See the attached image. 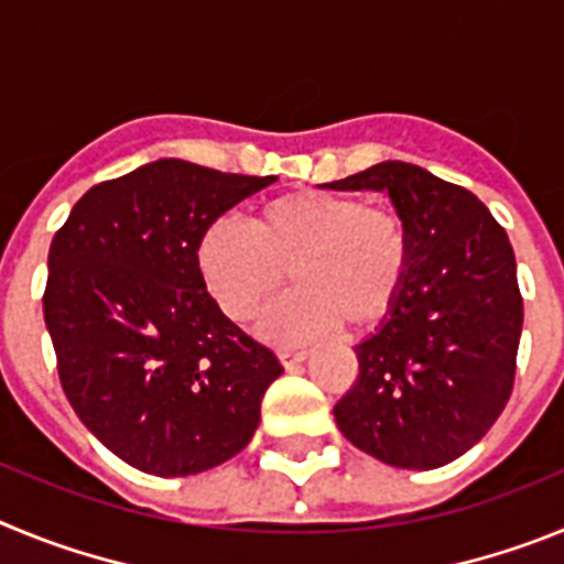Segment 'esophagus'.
I'll list each match as a JSON object with an SVG mask.
<instances>
[{
  "mask_svg": "<svg viewBox=\"0 0 564 564\" xmlns=\"http://www.w3.org/2000/svg\"><path fill=\"white\" fill-rule=\"evenodd\" d=\"M276 356H279V361L285 364L288 370H291V367H296V364L305 361L307 350L305 347H296V350H293V347H282V350H276Z\"/></svg>",
  "mask_w": 564,
  "mask_h": 564,
  "instance_id": "34e87169",
  "label": "esophagus"
}]
</instances>
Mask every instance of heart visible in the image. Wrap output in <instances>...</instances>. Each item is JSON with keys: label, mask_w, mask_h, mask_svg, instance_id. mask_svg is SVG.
<instances>
[{"label": "heart", "mask_w": 564, "mask_h": 564, "mask_svg": "<svg viewBox=\"0 0 564 564\" xmlns=\"http://www.w3.org/2000/svg\"><path fill=\"white\" fill-rule=\"evenodd\" d=\"M203 288L231 322H248L285 285L262 318L279 341L311 338L347 322L372 327L401 302L412 271V234L395 208L352 194H276L248 217V231L228 217L208 223L194 242Z\"/></svg>", "instance_id": "obj_1"}]
</instances>
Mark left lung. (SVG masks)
Returning <instances> with one entry per match:
<instances>
[{
	"label": "left lung",
	"mask_w": 564,
	"mask_h": 564,
	"mask_svg": "<svg viewBox=\"0 0 564 564\" xmlns=\"http://www.w3.org/2000/svg\"><path fill=\"white\" fill-rule=\"evenodd\" d=\"M330 188L387 192L412 234L406 291L356 347L358 376L333 406L338 430L390 466H446L491 430L514 390V248L468 188L412 163H376Z\"/></svg>",
	"instance_id": "8db88e82"
}]
</instances>
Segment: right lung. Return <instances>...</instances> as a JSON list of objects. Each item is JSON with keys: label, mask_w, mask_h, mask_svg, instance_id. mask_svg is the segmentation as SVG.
<instances>
[{"label": "right lung", "mask_w": 564, "mask_h": 564, "mask_svg": "<svg viewBox=\"0 0 564 564\" xmlns=\"http://www.w3.org/2000/svg\"><path fill=\"white\" fill-rule=\"evenodd\" d=\"M273 181L163 158L89 188L50 242L42 302L64 395L147 475H197L246 449L282 372L194 268L197 234Z\"/></svg>", "instance_id": "1"}]
</instances>
